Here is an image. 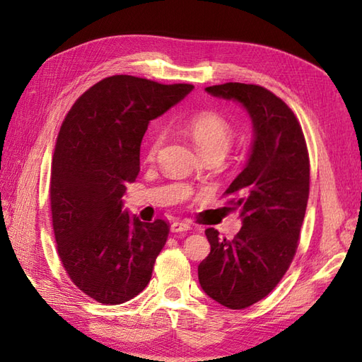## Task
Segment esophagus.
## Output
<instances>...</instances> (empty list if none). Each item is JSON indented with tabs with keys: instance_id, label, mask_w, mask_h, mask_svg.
I'll return each instance as SVG.
<instances>
[{
	"instance_id": "1",
	"label": "esophagus",
	"mask_w": 362,
	"mask_h": 362,
	"mask_svg": "<svg viewBox=\"0 0 362 362\" xmlns=\"http://www.w3.org/2000/svg\"><path fill=\"white\" fill-rule=\"evenodd\" d=\"M189 228H191V226L185 221H174L171 224V232H174V233L187 232V230H189Z\"/></svg>"
}]
</instances>
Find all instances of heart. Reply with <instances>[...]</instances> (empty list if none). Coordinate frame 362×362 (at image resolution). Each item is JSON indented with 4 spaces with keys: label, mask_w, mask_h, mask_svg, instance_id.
I'll list each match as a JSON object with an SVG mask.
<instances>
[{
    "label": "heart",
    "mask_w": 362,
    "mask_h": 362,
    "mask_svg": "<svg viewBox=\"0 0 362 362\" xmlns=\"http://www.w3.org/2000/svg\"><path fill=\"white\" fill-rule=\"evenodd\" d=\"M180 129L191 140L194 141L197 149L204 156H218L224 158L235 140V129L224 115L218 112H201L182 121ZM163 143V134L156 132L146 146V158L152 161Z\"/></svg>",
    "instance_id": "1"
}]
</instances>
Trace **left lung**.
<instances>
[{
	"label": "left lung",
	"mask_w": 362,
	"mask_h": 362,
	"mask_svg": "<svg viewBox=\"0 0 362 362\" xmlns=\"http://www.w3.org/2000/svg\"><path fill=\"white\" fill-rule=\"evenodd\" d=\"M205 91L241 104L252 119L247 163L226 191L243 227L233 240L206 228L211 250L197 267L206 296L243 310L279 284L296 255L310 194L308 149L296 115L264 87L228 82Z\"/></svg>",
	"instance_id": "1"
}]
</instances>
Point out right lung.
I'll use <instances>...</instances> for the list:
<instances>
[{"label": "right lung", "mask_w": 362, "mask_h": 362, "mask_svg": "<svg viewBox=\"0 0 362 362\" xmlns=\"http://www.w3.org/2000/svg\"><path fill=\"white\" fill-rule=\"evenodd\" d=\"M193 88L112 76L87 90L60 127L49 183L57 252L71 281L99 303H124L151 280L169 226L130 216L122 196L140 173L149 122Z\"/></svg>", "instance_id": "obj_1"}]
</instances>
